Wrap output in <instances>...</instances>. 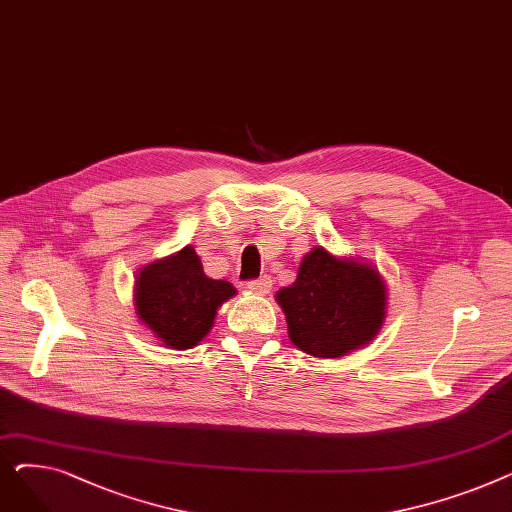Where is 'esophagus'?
<instances>
[{"mask_svg": "<svg viewBox=\"0 0 512 512\" xmlns=\"http://www.w3.org/2000/svg\"><path fill=\"white\" fill-rule=\"evenodd\" d=\"M247 288H249L251 292H255V294H265L267 290L272 288V278H270V276H259V278H255V280H249V282H247Z\"/></svg>", "mask_w": 512, "mask_h": 512, "instance_id": "esophagus-1", "label": "esophagus"}]
</instances>
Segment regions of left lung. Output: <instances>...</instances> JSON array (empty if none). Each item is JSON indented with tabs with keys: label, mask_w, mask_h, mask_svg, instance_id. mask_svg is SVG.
Listing matches in <instances>:
<instances>
[{
	"label": "left lung",
	"mask_w": 512,
	"mask_h": 512,
	"mask_svg": "<svg viewBox=\"0 0 512 512\" xmlns=\"http://www.w3.org/2000/svg\"><path fill=\"white\" fill-rule=\"evenodd\" d=\"M294 346L336 359L367 344L386 315V286L367 263L336 259L326 249L305 255L299 276L276 294Z\"/></svg>",
	"instance_id": "1"
}]
</instances>
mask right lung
I'll return each instance as SVG.
<instances>
[{
  "instance_id": "1",
  "label": "right lung",
  "mask_w": 512,
  "mask_h": 512,
  "mask_svg": "<svg viewBox=\"0 0 512 512\" xmlns=\"http://www.w3.org/2000/svg\"><path fill=\"white\" fill-rule=\"evenodd\" d=\"M137 315L170 348H193L213 326L218 307L236 288L205 276L193 247L143 267L134 284Z\"/></svg>"
}]
</instances>
